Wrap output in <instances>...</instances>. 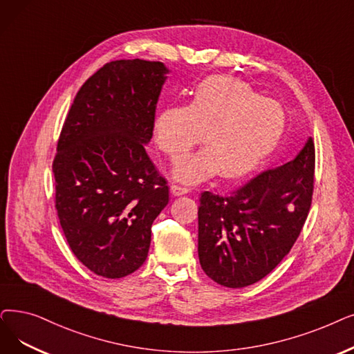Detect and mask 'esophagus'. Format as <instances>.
<instances>
[{
	"label": "esophagus",
	"instance_id": "esophagus-1",
	"mask_svg": "<svg viewBox=\"0 0 354 354\" xmlns=\"http://www.w3.org/2000/svg\"><path fill=\"white\" fill-rule=\"evenodd\" d=\"M171 192L174 196H180V195H185L189 192L188 188L185 187H179V185H171Z\"/></svg>",
	"mask_w": 354,
	"mask_h": 354
}]
</instances>
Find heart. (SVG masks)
<instances>
[{
  "label": "heart",
  "mask_w": 354,
  "mask_h": 354,
  "mask_svg": "<svg viewBox=\"0 0 354 354\" xmlns=\"http://www.w3.org/2000/svg\"><path fill=\"white\" fill-rule=\"evenodd\" d=\"M285 126L278 101L260 97L240 80L215 75L195 88L187 105L159 111L153 133L159 149L174 160L205 140L204 149L181 157L174 167L176 179L198 183L217 174L227 180L250 175L278 146Z\"/></svg>",
  "instance_id": "obj_1"
}]
</instances>
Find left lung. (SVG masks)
I'll return each instance as SVG.
<instances>
[{
    "label": "left lung",
    "instance_id": "1",
    "mask_svg": "<svg viewBox=\"0 0 354 354\" xmlns=\"http://www.w3.org/2000/svg\"><path fill=\"white\" fill-rule=\"evenodd\" d=\"M315 147L269 169L230 195L205 191L198 208V256L208 278L227 288L263 279L289 253L308 217Z\"/></svg>",
    "mask_w": 354,
    "mask_h": 354
}]
</instances>
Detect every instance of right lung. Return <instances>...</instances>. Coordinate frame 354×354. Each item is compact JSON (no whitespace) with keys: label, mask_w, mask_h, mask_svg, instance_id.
<instances>
[{"label":"right lung","mask_w":354,"mask_h":354,"mask_svg":"<svg viewBox=\"0 0 354 354\" xmlns=\"http://www.w3.org/2000/svg\"><path fill=\"white\" fill-rule=\"evenodd\" d=\"M167 72L143 59L105 64L78 91L59 136L57 217L76 259L104 278L145 263L151 224L169 203L145 149Z\"/></svg>","instance_id":"obj_1"}]
</instances>
